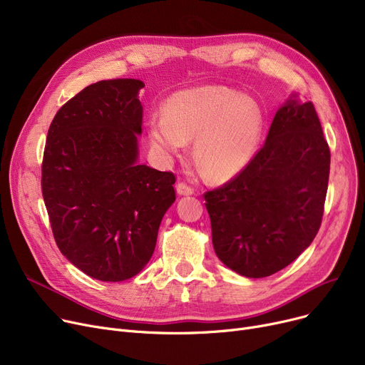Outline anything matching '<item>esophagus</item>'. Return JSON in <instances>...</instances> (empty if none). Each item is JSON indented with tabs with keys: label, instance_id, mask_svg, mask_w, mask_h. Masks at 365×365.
Instances as JSON below:
<instances>
[{
	"label": "esophagus",
	"instance_id": "1",
	"mask_svg": "<svg viewBox=\"0 0 365 365\" xmlns=\"http://www.w3.org/2000/svg\"><path fill=\"white\" fill-rule=\"evenodd\" d=\"M176 192H178V195H192L194 187L189 186L186 182H179L176 185Z\"/></svg>",
	"mask_w": 365,
	"mask_h": 365
}]
</instances>
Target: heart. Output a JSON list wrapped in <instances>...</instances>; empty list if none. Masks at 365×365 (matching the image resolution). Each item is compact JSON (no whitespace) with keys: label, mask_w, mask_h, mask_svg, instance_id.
<instances>
[{"label":"heart","mask_w":365,"mask_h":365,"mask_svg":"<svg viewBox=\"0 0 365 365\" xmlns=\"http://www.w3.org/2000/svg\"><path fill=\"white\" fill-rule=\"evenodd\" d=\"M263 130L259 105L225 86L178 91L164 115L149 123V140L161 155H178L194 139L192 155L207 179L235 178L255 157Z\"/></svg>","instance_id":"b5f03b06"}]
</instances>
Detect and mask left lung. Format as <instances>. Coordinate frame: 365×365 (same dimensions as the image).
Instances as JSON below:
<instances>
[{
  "label": "left lung",
  "mask_w": 365,
  "mask_h": 365,
  "mask_svg": "<svg viewBox=\"0 0 365 365\" xmlns=\"http://www.w3.org/2000/svg\"><path fill=\"white\" fill-rule=\"evenodd\" d=\"M329 175L330 148L314 103L290 99L248 165L204 194L217 257L248 278L289 266L319 231Z\"/></svg>",
  "instance_id": "obj_1"
}]
</instances>
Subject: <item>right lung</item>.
<instances>
[{"mask_svg": "<svg viewBox=\"0 0 365 365\" xmlns=\"http://www.w3.org/2000/svg\"><path fill=\"white\" fill-rule=\"evenodd\" d=\"M139 80H108L75 94L50 124L41 190L61 253L91 278L138 275L175 202L176 176L138 164Z\"/></svg>", "mask_w": 365, "mask_h": 365, "instance_id": "1", "label": "right lung"}]
</instances>
